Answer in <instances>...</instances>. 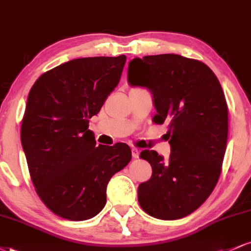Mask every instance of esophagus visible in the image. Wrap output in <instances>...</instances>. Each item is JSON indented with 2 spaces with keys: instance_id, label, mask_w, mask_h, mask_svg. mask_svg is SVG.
<instances>
[{
  "instance_id": "1",
  "label": "esophagus",
  "mask_w": 251,
  "mask_h": 251,
  "mask_svg": "<svg viewBox=\"0 0 251 251\" xmlns=\"http://www.w3.org/2000/svg\"><path fill=\"white\" fill-rule=\"evenodd\" d=\"M139 152H140L139 150L133 148V149H132V157H133L134 159H137V158H139Z\"/></svg>"
}]
</instances>
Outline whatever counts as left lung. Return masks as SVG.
<instances>
[{"instance_id":"8db88e82","label":"left lung","mask_w":251,"mask_h":251,"mask_svg":"<svg viewBox=\"0 0 251 251\" xmlns=\"http://www.w3.org/2000/svg\"><path fill=\"white\" fill-rule=\"evenodd\" d=\"M127 81L152 94L154 124L169 125V159L153 150L140 158L152 177L138 188L146 214L178 220L198 209L217 184L226 149L227 107L223 89L205 63L178 54L134 57Z\"/></svg>"}]
</instances>
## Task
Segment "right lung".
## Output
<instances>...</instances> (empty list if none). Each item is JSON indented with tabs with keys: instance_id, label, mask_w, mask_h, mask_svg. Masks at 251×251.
Returning a JSON list of instances; mask_svg holds the SVG:
<instances>
[{
	"instance_id": "add662e5",
	"label": "right lung",
	"mask_w": 251,
	"mask_h": 251,
	"mask_svg": "<svg viewBox=\"0 0 251 251\" xmlns=\"http://www.w3.org/2000/svg\"><path fill=\"white\" fill-rule=\"evenodd\" d=\"M126 56L80 57L42 74L28 94L21 143L36 194L71 221L94 217L112 176L132 158L125 143L99 145L88 123L117 87Z\"/></svg>"
}]
</instances>
